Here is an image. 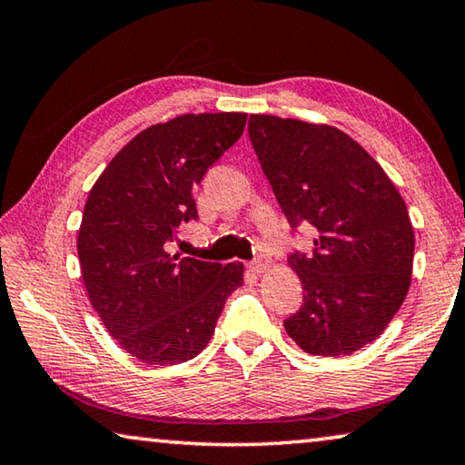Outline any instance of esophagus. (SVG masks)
<instances>
[{
	"mask_svg": "<svg viewBox=\"0 0 465 465\" xmlns=\"http://www.w3.org/2000/svg\"><path fill=\"white\" fill-rule=\"evenodd\" d=\"M248 269L254 272V275H261V272H264L269 269V261L267 259H256L248 264Z\"/></svg>",
	"mask_w": 465,
	"mask_h": 465,
	"instance_id": "1",
	"label": "esophagus"
}]
</instances>
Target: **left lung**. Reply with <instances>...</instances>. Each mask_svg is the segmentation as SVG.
Segmentation results:
<instances>
[{"mask_svg":"<svg viewBox=\"0 0 465 465\" xmlns=\"http://www.w3.org/2000/svg\"><path fill=\"white\" fill-rule=\"evenodd\" d=\"M256 157L290 225H312L292 254L304 304L283 321L314 356H350L377 339L411 283L414 227L401 194L356 140L327 124L250 115Z\"/></svg>","mask_w":465,"mask_h":465,"instance_id":"left-lung-1","label":"left lung"}]
</instances>
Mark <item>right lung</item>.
<instances>
[{
  "label": "right lung",
  "instance_id": "add662e5",
  "mask_svg": "<svg viewBox=\"0 0 465 465\" xmlns=\"http://www.w3.org/2000/svg\"><path fill=\"white\" fill-rule=\"evenodd\" d=\"M246 114H186L136 134L88 193L78 261L103 325L144 364H180L215 333L242 262L167 252L182 221L196 219L194 190L242 136Z\"/></svg>",
  "mask_w": 465,
  "mask_h": 465
}]
</instances>
